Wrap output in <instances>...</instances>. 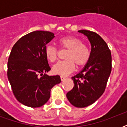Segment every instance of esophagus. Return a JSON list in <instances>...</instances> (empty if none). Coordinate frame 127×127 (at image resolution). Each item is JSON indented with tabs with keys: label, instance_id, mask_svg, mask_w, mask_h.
Here are the masks:
<instances>
[{
	"label": "esophagus",
	"instance_id": "obj_1",
	"mask_svg": "<svg viewBox=\"0 0 127 127\" xmlns=\"http://www.w3.org/2000/svg\"><path fill=\"white\" fill-rule=\"evenodd\" d=\"M65 79H66V77H65V76H61V81H64Z\"/></svg>",
	"mask_w": 127,
	"mask_h": 127
}]
</instances>
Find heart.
<instances>
[{"label": "heart", "instance_id": "1", "mask_svg": "<svg viewBox=\"0 0 127 127\" xmlns=\"http://www.w3.org/2000/svg\"><path fill=\"white\" fill-rule=\"evenodd\" d=\"M61 47L67 49L65 55V61L58 62L53 66L52 70L55 74L67 76L74 71L75 64L78 67L84 66L89 61L90 52L88 47L78 38L72 36L62 37L59 40ZM58 51L51 45H47L45 49L47 59L50 62L55 61L57 58Z\"/></svg>", "mask_w": 127, "mask_h": 127}]
</instances>
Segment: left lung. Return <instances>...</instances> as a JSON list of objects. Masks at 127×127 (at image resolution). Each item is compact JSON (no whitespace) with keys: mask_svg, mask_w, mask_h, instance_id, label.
I'll return each instance as SVG.
<instances>
[{"mask_svg":"<svg viewBox=\"0 0 127 127\" xmlns=\"http://www.w3.org/2000/svg\"><path fill=\"white\" fill-rule=\"evenodd\" d=\"M78 32L90 41V57L83 69L72 77L74 86L66 97L72 105L82 108L94 103L104 92L111 72V54L97 33L85 30Z\"/></svg>","mask_w":127,"mask_h":127,"instance_id":"8db88e82","label":"left lung"}]
</instances>
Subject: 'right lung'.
<instances>
[{"label":"right lung","instance_id":"right-lung-1","mask_svg":"<svg viewBox=\"0 0 127 127\" xmlns=\"http://www.w3.org/2000/svg\"><path fill=\"white\" fill-rule=\"evenodd\" d=\"M54 37L50 32L34 31L21 37L12 49L8 78L15 97L26 106L35 108L45 104L52 88L61 82L59 75L46 74L51 68L45 49Z\"/></svg>","mask_w":127,"mask_h":127}]
</instances>
